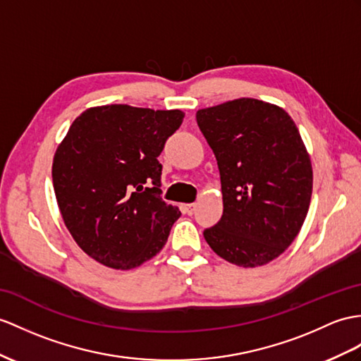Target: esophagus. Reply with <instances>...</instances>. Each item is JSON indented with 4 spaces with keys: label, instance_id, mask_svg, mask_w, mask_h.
I'll return each instance as SVG.
<instances>
[{
    "label": "esophagus",
    "instance_id": "obj_1",
    "mask_svg": "<svg viewBox=\"0 0 361 361\" xmlns=\"http://www.w3.org/2000/svg\"><path fill=\"white\" fill-rule=\"evenodd\" d=\"M195 209H196V204H183L182 205V211L185 214H192L195 213Z\"/></svg>",
    "mask_w": 361,
    "mask_h": 361
}]
</instances>
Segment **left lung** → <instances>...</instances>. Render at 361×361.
Here are the masks:
<instances>
[{"mask_svg": "<svg viewBox=\"0 0 361 361\" xmlns=\"http://www.w3.org/2000/svg\"><path fill=\"white\" fill-rule=\"evenodd\" d=\"M196 119L224 199L205 240L233 265H267L294 242L311 204L312 165L298 128L282 107L252 98L197 110Z\"/></svg>", "mask_w": 361, "mask_h": 361, "instance_id": "1", "label": "left lung"}]
</instances>
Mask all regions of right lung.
<instances>
[{
  "mask_svg": "<svg viewBox=\"0 0 361 361\" xmlns=\"http://www.w3.org/2000/svg\"><path fill=\"white\" fill-rule=\"evenodd\" d=\"M180 110L113 104L82 111L58 145L51 179L67 230L87 256L133 269L159 252L178 221L161 199L157 161Z\"/></svg>",
  "mask_w": 361,
  "mask_h": 361,
  "instance_id": "1",
  "label": "right lung"
}]
</instances>
